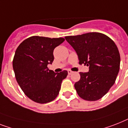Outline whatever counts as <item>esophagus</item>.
Wrapping results in <instances>:
<instances>
[{
  "label": "esophagus",
  "instance_id": "obj_1",
  "mask_svg": "<svg viewBox=\"0 0 128 128\" xmlns=\"http://www.w3.org/2000/svg\"><path fill=\"white\" fill-rule=\"evenodd\" d=\"M68 74L69 75H71L73 73V72L71 71V70H68Z\"/></svg>",
  "mask_w": 128,
  "mask_h": 128
}]
</instances>
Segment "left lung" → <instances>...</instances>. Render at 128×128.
Segmentation results:
<instances>
[{
	"instance_id": "obj_1",
	"label": "left lung",
	"mask_w": 128,
	"mask_h": 128,
	"mask_svg": "<svg viewBox=\"0 0 128 128\" xmlns=\"http://www.w3.org/2000/svg\"><path fill=\"white\" fill-rule=\"evenodd\" d=\"M65 39L78 54L79 64L89 66L88 72H80L74 87L81 98L94 101L105 95L114 85L120 70V56L112 39L98 32Z\"/></svg>"
}]
</instances>
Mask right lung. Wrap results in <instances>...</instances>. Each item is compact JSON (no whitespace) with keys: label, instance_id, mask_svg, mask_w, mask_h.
Returning <instances> with one entry per match:
<instances>
[{"label":"right lung","instance_id":"obj_1","mask_svg":"<svg viewBox=\"0 0 128 128\" xmlns=\"http://www.w3.org/2000/svg\"><path fill=\"white\" fill-rule=\"evenodd\" d=\"M64 38L32 36L23 41L16 50L13 69L18 84L25 94L37 103H47L56 98L66 70L54 73L47 65L54 60V48Z\"/></svg>","mask_w":128,"mask_h":128}]
</instances>
